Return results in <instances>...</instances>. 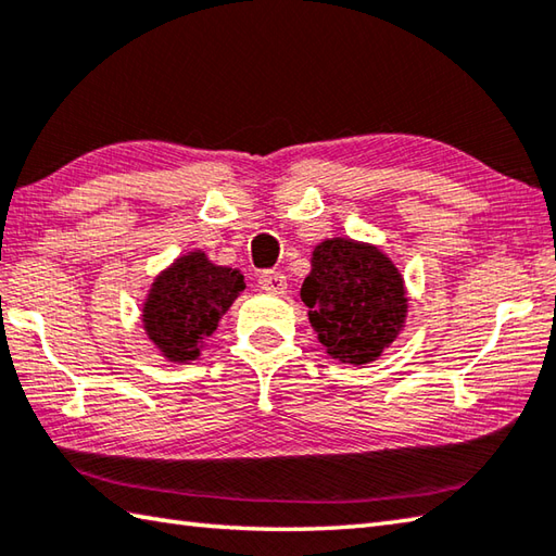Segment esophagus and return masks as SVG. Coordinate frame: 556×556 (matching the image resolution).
<instances>
[{
    "mask_svg": "<svg viewBox=\"0 0 556 556\" xmlns=\"http://www.w3.org/2000/svg\"><path fill=\"white\" fill-rule=\"evenodd\" d=\"M257 285L267 293H285L287 277L279 275V271H263V275L257 277Z\"/></svg>",
    "mask_w": 556,
    "mask_h": 556,
    "instance_id": "34e87169",
    "label": "esophagus"
}]
</instances>
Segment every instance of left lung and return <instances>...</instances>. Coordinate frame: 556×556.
<instances>
[{
    "label": "left lung",
    "mask_w": 556,
    "mask_h": 556,
    "mask_svg": "<svg viewBox=\"0 0 556 556\" xmlns=\"http://www.w3.org/2000/svg\"><path fill=\"white\" fill-rule=\"evenodd\" d=\"M301 301L318 342L352 366L376 362L407 320L405 279L393 260L352 238H328L313 248Z\"/></svg>",
    "instance_id": "1"
}]
</instances>
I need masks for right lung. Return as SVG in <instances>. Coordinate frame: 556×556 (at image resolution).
<instances>
[{
    "instance_id": "add662e5",
    "label": "right lung",
    "mask_w": 556,
    "mask_h": 556,
    "mask_svg": "<svg viewBox=\"0 0 556 556\" xmlns=\"http://www.w3.org/2000/svg\"><path fill=\"white\" fill-rule=\"evenodd\" d=\"M243 289L241 271L214 265L202 250H192L151 281L141 325L168 362H194Z\"/></svg>"
}]
</instances>
